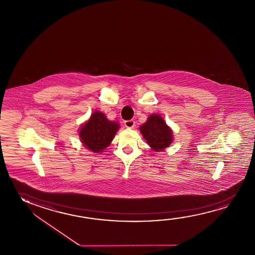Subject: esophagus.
<instances>
[{
	"mask_svg": "<svg viewBox=\"0 0 255 255\" xmlns=\"http://www.w3.org/2000/svg\"><path fill=\"white\" fill-rule=\"evenodd\" d=\"M125 126L127 128H134V126H135V122L133 120H127V121H125Z\"/></svg>",
	"mask_w": 255,
	"mask_h": 255,
	"instance_id": "esophagus-1",
	"label": "esophagus"
}]
</instances>
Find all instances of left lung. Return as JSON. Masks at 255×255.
Returning <instances> with one entry per match:
<instances>
[{"label": "left lung", "mask_w": 255, "mask_h": 255, "mask_svg": "<svg viewBox=\"0 0 255 255\" xmlns=\"http://www.w3.org/2000/svg\"><path fill=\"white\" fill-rule=\"evenodd\" d=\"M143 138L154 151L164 150L173 139L171 128L162 117L154 114L147 118L146 123L139 127Z\"/></svg>", "instance_id": "obj_1"}]
</instances>
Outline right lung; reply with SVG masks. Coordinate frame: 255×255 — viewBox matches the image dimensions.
Wrapping results in <instances>:
<instances>
[{
    "instance_id": "obj_1",
    "label": "right lung",
    "mask_w": 255,
    "mask_h": 255,
    "mask_svg": "<svg viewBox=\"0 0 255 255\" xmlns=\"http://www.w3.org/2000/svg\"><path fill=\"white\" fill-rule=\"evenodd\" d=\"M119 127V124L109 121L104 113L95 111L81 126L80 139L89 150L101 153L110 145Z\"/></svg>"
}]
</instances>
